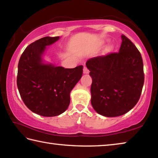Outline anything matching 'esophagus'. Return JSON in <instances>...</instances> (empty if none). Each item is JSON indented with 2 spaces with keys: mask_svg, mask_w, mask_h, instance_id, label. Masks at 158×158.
Returning a JSON list of instances; mask_svg holds the SVG:
<instances>
[{
  "mask_svg": "<svg viewBox=\"0 0 158 158\" xmlns=\"http://www.w3.org/2000/svg\"><path fill=\"white\" fill-rule=\"evenodd\" d=\"M84 74H88V73H89V69H88L85 66H84Z\"/></svg>",
  "mask_w": 158,
  "mask_h": 158,
  "instance_id": "34e87169",
  "label": "esophagus"
}]
</instances>
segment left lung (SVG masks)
Wrapping results in <instances>:
<instances>
[{
    "mask_svg": "<svg viewBox=\"0 0 158 158\" xmlns=\"http://www.w3.org/2000/svg\"><path fill=\"white\" fill-rule=\"evenodd\" d=\"M119 52L90 58L85 65L92 77L91 105L102 116L126 114L139 100L144 83L139 51L122 35Z\"/></svg>",
    "mask_w": 158,
    "mask_h": 158,
    "instance_id": "left-lung-1",
    "label": "left lung"
}]
</instances>
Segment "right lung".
<instances>
[{"mask_svg":"<svg viewBox=\"0 0 158 158\" xmlns=\"http://www.w3.org/2000/svg\"><path fill=\"white\" fill-rule=\"evenodd\" d=\"M59 37H44L29 44L18 64L17 84L26 106L42 116L63 113L70 102L69 93L83 74V65L74 68L56 67L42 63L46 46Z\"/></svg>","mask_w":158,"mask_h":158,"instance_id":"obj_1","label":"right lung"}]
</instances>
